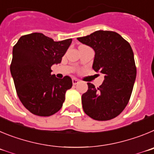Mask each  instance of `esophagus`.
I'll list each match as a JSON object with an SVG mask.
<instances>
[{"instance_id":"34e87169","label":"esophagus","mask_w":154,"mask_h":154,"mask_svg":"<svg viewBox=\"0 0 154 154\" xmlns=\"http://www.w3.org/2000/svg\"><path fill=\"white\" fill-rule=\"evenodd\" d=\"M72 83H73L74 85H76V84H77L79 83V80L76 78H73L72 79Z\"/></svg>"}]
</instances>
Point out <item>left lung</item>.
I'll return each instance as SVG.
<instances>
[{"label":"left lung","instance_id":"obj_1","mask_svg":"<svg viewBox=\"0 0 154 154\" xmlns=\"http://www.w3.org/2000/svg\"><path fill=\"white\" fill-rule=\"evenodd\" d=\"M77 40L94 50L93 69L104 74L98 88L87 83L88 90L81 97L84 111L94 120H111L124 110L132 94L137 76L132 48L120 34L109 30Z\"/></svg>","mask_w":154,"mask_h":154}]
</instances>
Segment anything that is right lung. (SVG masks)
Instances as JSON below:
<instances>
[{"label":"right lung","instance_id":"add662e5","mask_svg":"<svg viewBox=\"0 0 154 154\" xmlns=\"http://www.w3.org/2000/svg\"><path fill=\"white\" fill-rule=\"evenodd\" d=\"M71 42V38L54 41L32 33L20 37L14 46L11 73L20 102L33 114L49 117L62 107L72 80L57 78L51 67L61 62Z\"/></svg>","mask_w":154,"mask_h":154}]
</instances>
